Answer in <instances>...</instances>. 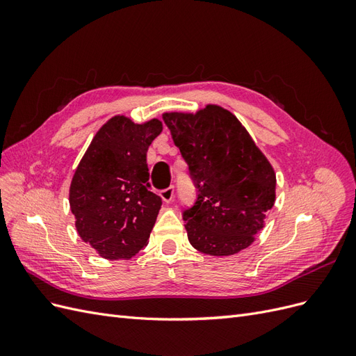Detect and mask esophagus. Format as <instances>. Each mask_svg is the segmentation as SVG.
I'll return each instance as SVG.
<instances>
[{"instance_id":"obj_1","label":"esophagus","mask_w":356,"mask_h":356,"mask_svg":"<svg viewBox=\"0 0 356 356\" xmlns=\"http://www.w3.org/2000/svg\"><path fill=\"white\" fill-rule=\"evenodd\" d=\"M174 191H175V190H174V186H170V187H168V188L160 191V197L163 199V202L169 203L172 199H174Z\"/></svg>"}]
</instances>
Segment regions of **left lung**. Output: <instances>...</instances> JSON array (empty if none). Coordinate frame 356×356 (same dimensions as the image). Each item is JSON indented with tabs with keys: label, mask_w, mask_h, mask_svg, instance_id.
Wrapping results in <instances>:
<instances>
[{
	"label": "left lung",
	"mask_w": 356,
	"mask_h": 356,
	"mask_svg": "<svg viewBox=\"0 0 356 356\" xmlns=\"http://www.w3.org/2000/svg\"><path fill=\"white\" fill-rule=\"evenodd\" d=\"M188 165L197 199L182 212L188 241L209 255H233L254 242L275 204L276 175L242 123L218 105L196 114L165 113Z\"/></svg>",
	"instance_id": "obj_1"
}]
</instances>
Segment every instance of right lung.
Wrapping results in <instances>:
<instances>
[{"label": "right lung", "mask_w": 356, "mask_h": 356, "mask_svg": "<svg viewBox=\"0 0 356 356\" xmlns=\"http://www.w3.org/2000/svg\"><path fill=\"white\" fill-rule=\"evenodd\" d=\"M157 118L143 124L110 118L92 139L70 187L80 238L106 260H127L147 245L161 199L149 190L147 152L161 132Z\"/></svg>", "instance_id": "right-lung-1"}]
</instances>
